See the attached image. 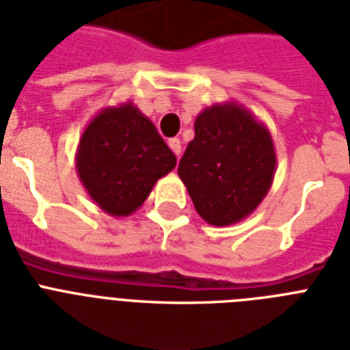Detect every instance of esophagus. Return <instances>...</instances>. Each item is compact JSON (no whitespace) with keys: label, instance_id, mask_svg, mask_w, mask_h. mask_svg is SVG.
Listing matches in <instances>:
<instances>
[{"label":"esophagus","instance_id":"esophagus-1","mask_svg":"<svg viewBox=\"0 0 350 350\" xmlns=\"http://www.w3.org/2000/svg\"><path fill=\"white\" fill-rule=\"evenodd\" d=\"M167 146L172 148V152L177 155V157H180V152H183V144H180V139H177V137H172V139H167Z\"/></svg>","mask_w":350,"mask_h":350}]
</instances>
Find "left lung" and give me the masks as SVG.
Masks as SVG:
<instances>
[{"instance_id": "8db88e82", "label": "left lung", "mask_w": 350, "mask_h": 350, "mask_svg": "<svg viewBox=\"0 0 350 350\" xmlns=\"http://www.w3.org/2000/svg\"><path fill=\"white\" fill-rule=\"evenodd\" d=\"M177 172L197 213L211 226H231L250 217L269 191L275 142L247 108L219 103L197 116L195 139Z\"/></svg>"}]
</instances>
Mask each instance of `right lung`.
<instances>
[{
  "label": "right lung",
  "instance_id": "obj_1",
  "mask_svg": "<svg viewBox=\"0 0 350 350\" xmlns=\"http://www.w3.org/2000/svg\"><path fill=\"white\" fill-rule=\"evenodd\" d=\"M175 164L155 124L130 100L103 108L86 124L75 153L88 197L111 217L137 211Z\"/></svg>",
  "mask_w": 350,
  "mask_h": 350
}]
</instances>
